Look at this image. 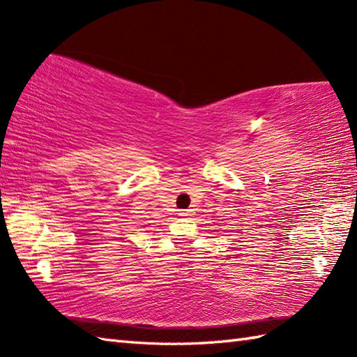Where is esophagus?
Listing matches in <instances>:
<instances>
[{"label":"esophagus","instance_id":"1","mask_svg":"<svg viewBox=\"0 0 357 357\" xmlns=\"http://www.w3.org/2000/svg\"><path fill=\"white\" fill-rule=\"evenodd\" d=\"M179 216H190V211H188V210H181L179 211Z\"/></svg>","mask_w":357,"mask_h":357}]
</instances>
